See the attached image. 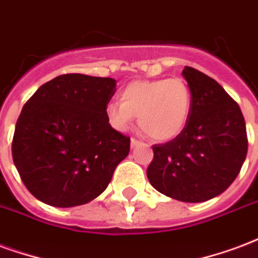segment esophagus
<instances>
[{
	"label": "esophagus",
	"instance_id": "1",
	"mask_svg": "<svg viewBox=\"0 0 258 258\" xmlns=\"http://www.w3.org/2000/svg\"><path fill=\"white\" fill-rule=\"evenodd\" d=\"M142 142L141 141H138V139L135 138H131V148H135V146H138V145H141Z\"/></svg>",
	"mask_w": 258,
	"mask_h": 258
}]
</instances>
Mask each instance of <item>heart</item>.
<instances>
[{
	"mask_svg": "<svg viewBox=\"0 0 258 258\" xmlns=\"http://www.w3.org/2000/svg\"><path fill=\"white\" fill-rule=\"evenodd\" d=\"M191 102V90L180 78L135 81L121 90L120 102L106 106V119L114 130L125 131L139 116L141 128L163 142L182 133Z\"/></svg>",
	"mask_w": 258,
	"mask_h": 258,
	"instance_id": "1",
	"label": "heart"
}]
</instances>
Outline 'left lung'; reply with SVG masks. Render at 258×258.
<instances>
[{"label":"left lung","instance_id":"1","mask_svg":"<svg viewBox=\"0 0 258 258\" xmlns=\"http://www.w3.org/2000/svg\"><path fill=\"white\" fill-rule=\"evenodd\" d=\"M192 102L184 128L167 144L154 145L146 175L167 197L204 202L226 191L247 153L246 124L239 105L205 74L184 67Z\"/></svg>","mask_w":258,"mask_h":258}]
</instances>
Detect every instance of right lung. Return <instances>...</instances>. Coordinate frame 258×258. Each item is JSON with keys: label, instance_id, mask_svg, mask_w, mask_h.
I'll return each mask as SVG.
<instances>
[{"label": "right lung", "instance_id": "add662e5", "mask_svg": "<svg viewBox=\"0 0 258 258\" xmlns=\"http://www.w3.org/2000/svg\"><path fill=\"white\" fill-rule=\"evenodd\" d=\"M112 78L67 74L46 82L23 106L12 157L24 186L47 205L93 201L128 156L130 138L112 128Z\"/></svg>", "mask_w": 258, "mask_h": 258}]
</instances>
